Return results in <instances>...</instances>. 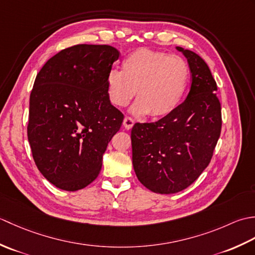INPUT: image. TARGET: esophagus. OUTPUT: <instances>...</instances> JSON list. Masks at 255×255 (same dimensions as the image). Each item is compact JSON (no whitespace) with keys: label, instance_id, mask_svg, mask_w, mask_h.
I'll list each match as a JSON object with an SVG mask.
<instances>
[{"label":"esophagus","instance_id":"1","mask_svg":"<svg viewBox=\"0 0 255 255\" xmlns=\"http://www.w3.org/2000/svg\"><path fill=\"white\" fill-rule=\"evenodd\" d=\"M123 125H124V127L127 129V130H129V129H131L132 128V126H133V119L131 118V117H128V116H126L124 118V123H123Z\"/></svg>","mask_w":255,"mask_h":255}]
</instances>
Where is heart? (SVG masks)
Segmentation results:
<instances>
[{"label":"heart","instance_id":"obj_1","mask_svg":"<svg viewBox=\"0 0 255 255\" xmlns=\"http://www.w3.org/2000/svg\"><path fill=\"white\" fill-rule=\"evenodd\" d=\"M188 78V66L182 57L141 48L125 59L123 71L113 69L108 72L107 93L114 105L125 107L137 92L133 112L161 118L181 102Z\"/></svg>","mask_w":255,"mask_h":255}]
</instances>
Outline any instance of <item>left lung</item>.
I'll use <instances>...</instances> for the list:
<instances>
[{"instance_id":"1","label":"left lung","mask_w":255,"mask_h":255,"mask_svg":"<svg viewBox=\"0 0 255 255\" xmlns=\"http://www.w3.org/2000/svg\"><path fill=\"white\" fill-rule=\"evenodd\" d=\"M187 59L192 85L185 101L154 123L131 129L132 165L150 191L174 194L188 187L208 166L221 131L217 84L196 53L176 47Z\"/></svg>"}]
</instances>
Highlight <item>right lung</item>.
I'll list each match as a JSON object with an SVG mask.
<instances>
[{"instance_id": "1", "label": "right lung", "mask_w": 255, "mask_h": 255, "mask_svg": "<svg viewBox=\"0 0 255 255\" xmlns=\"http://www.w3.org/2000/svg\"><path fill=\"white\" fill-rule=\"evenodd\" d=\"M118 58L112 46L77 45L50 58L37 74L27 136L38 170L63 191L95 180L121 129L124 115L111 104L106 85Z\"/></svg>"}]
</instances>
